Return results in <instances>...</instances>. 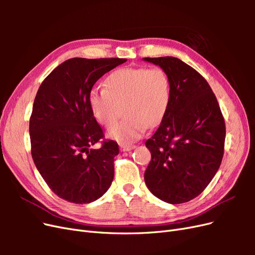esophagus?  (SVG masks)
Listing matches in <instances>:
<instances>
[{
    "label": "esophagus",
    "instance_id": "esophagus-1",
    "mask_svg": "<svg viewBox=\"0 0 255 255\" xmlns=\"http://www.w3.org/2000/svg\"><path fill=\"white\" fill-rule=\"evenodd\" d=\"M136 148V145H129V144H120V150L122 152H126V151H130Z\"/></svg>",
    "mask_w": 255,
    "mask_h": 255
}]
</instances>
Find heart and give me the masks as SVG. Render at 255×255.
Instances as JSON below:
<instances>
[{"instance_id":"heart-1","label":"heart","mask_w":255,"mask_h":255,"mask_svg":"<svg viewBox=\"0 0 255 255\" xmlns=\"http://www.w3.org/2000/svg\"><path fill=\"white\" fill-rule=\"evenodd\" d=\"M171 84L160 68H121L107 76L104 88L89 94L94 117L105 128L118 120L123 107L126 119L113 127L107 135L123 144L134 142L146 128L158 125L170 105Z\"/></svg>"}]
</instances>
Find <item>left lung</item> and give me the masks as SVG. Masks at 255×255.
Here are the masks:
<instances>
[{"instance_id":"8db88e82","label":"left lung","mask_w":255,"mask_h":255,"mask_svg":"<svg viewBox=\"0 0 255 255\" xmlns=\"http://www.w3.org/2000/svg\"><path fill=\"white\" fill-rule=\"evenodd\" d=\"M160 67L171 84V100L156 132L145 141L151 161L144 182L152 194L170 204L198 197L220 167L226 125L203 76L179 58H142Z\"/></svg>"}]
</instances>
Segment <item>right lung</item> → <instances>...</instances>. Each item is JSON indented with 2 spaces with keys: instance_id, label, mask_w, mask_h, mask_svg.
Masks as SVG:
<instances>
[{
  "instance_id": "1",
  "label": "right lung",
  "mask_w": 255,
  "mask_h": 255,
  "mask_svg": "<svg viewBox=\"0 0 255 255\" xmlns=\"http://www.w3.org/2000/svg\"><path fill=\"white\" fill-rule=\"evenodd\" d=\"M123 58H71L44 79L29 119L32 156L38 171L54 194L68 202L86 204L101 198L114 180L118 143L103 141L89 105L96 82Z\"/></svg>"
}]
</instances>
